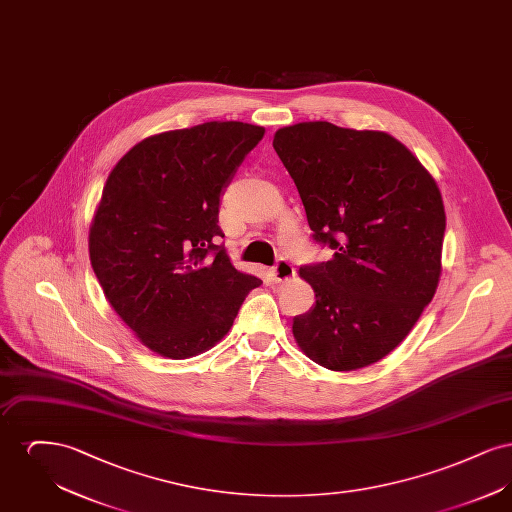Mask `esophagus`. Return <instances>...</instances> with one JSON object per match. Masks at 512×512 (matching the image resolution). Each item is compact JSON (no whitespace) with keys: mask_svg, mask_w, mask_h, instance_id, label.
Segmentation results:
<instances>
[{"mask_svg":"<svg viewBox=\"0 0 512 512\" xmlns=\"http://www.w3.org/2000/svg\"><path fill=\"white\" fill-rule=\"evenodd\" d=\"M270 274H272V280L278 282V284H280V282H290L293 276H295V268H293L290 261L280 259V261L276 263V267H272Z\"/></svg>","mask_w":512,"mask_h":512,"instance_id":"34e87169","label":"esophagus"}]
</instances>
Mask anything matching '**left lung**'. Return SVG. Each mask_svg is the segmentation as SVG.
I'll return each instance as SVG.
<instances>
[{
	"instance_id": "1",
	"label": "left lung",
	"mask_w": 512,
	"mask_h": 512,
	"mask_svg": "<svg viewBox=\"0 0 512 512\" xmlns=\"http://www.w3.org/2000/svg\"><path fill=\"white\" fill-rule=\"evenodd\" d=\"M272 146L330 261L305 265L315 307L293 318L301 351L328 370L378 363L413 330L441 276L445 209L413 153L380 130L297 122Z\"/></svg>"
}]
</instances>
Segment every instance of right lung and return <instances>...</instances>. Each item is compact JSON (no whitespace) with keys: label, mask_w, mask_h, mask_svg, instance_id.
<instances>
[{"label":"right lung","mask_w":512,"mask_h":512,"mask_svg":"<svg viewBox=\"0 0 512 512\" xmlns=\"http://www.w3.org/2000/svg\"><path fill=\"white\" fill-rule=\"evenodd\" d=\"M263 136L238 121L161 132L122 155L103 186L92 268L115 313L161 357L211 349L263 284L217 245L222 190Z\"/></svg>","instance_id":"obj_1"}]
</instances>
